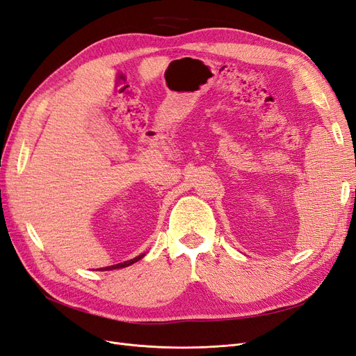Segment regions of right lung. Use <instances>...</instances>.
I'll return each instance as SVG.
<instances>
[{
  "instance_id": "add662e5",
  "label": "right lung",
  "mask_w": 356,
  "mask_h": 356,
  "mask_svg": "<svg viewBox=\"0 0 356 356\" xmlns=\"http://www.w3.org/2000/svg\"><path fill=\"white\" fill-rule=\"evenodd\" d=\"M145 254H141V255H138V257H135V258H132V260H129V261H123V263H118V264H114V266H108V267H102V268H99V270H115V268H122V267H127V266H131V264H134V263H136V261H139L141 260V258L144 257Z\"/></svg>"
}]
</instances>
